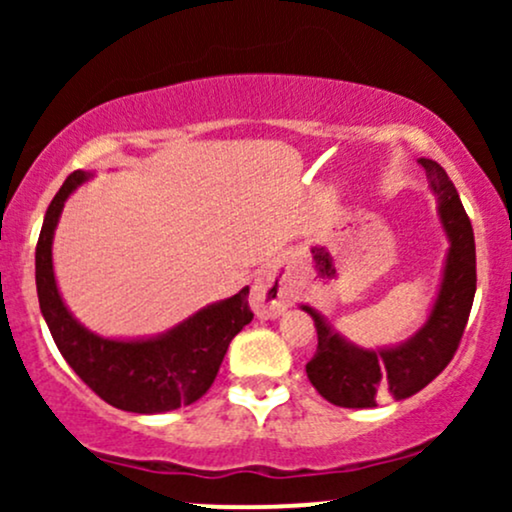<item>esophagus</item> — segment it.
I'll use <instances>...</instances> for the list:
<instances>
[{"instance_id":"esophagus-1","label":"esophagus","mask_w":512,"mask_h":512,"mask_svg":"<svg viewBox=\"0 0 512 512\" xmlns=\"http://www.w3.org/2000/svg\"><path fill=\"white\" fill-rule=\"evenodd\" d=\"M250 305L260 320H276L291 305V293L274 272H262L252 284Z\"/></svg>"}]
</instances>
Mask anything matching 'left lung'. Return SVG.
I'll return each mask as SVG.
<instances>
[{
    "instance_id": "1",
    "label": "left lung",
    "mask_w": 512,
    "mask_h": 512,
    "mask_svg": "<svg viewBox=\"0 0 512 512\" xmlns=\"http://www.w3.org/2000/svg\"><path fill=\"white\" fill-rule=\"evenodd\" d=\"M438 204V221L448 238L438 291L424 325L409 339L390 346H358L327 322L313 305L301 303L315 320L317 351L305 366L308 380L327 402L346 409H370L383 395L407 399L431 383L450 363L460 344L474 291L477 250L474 231L448 173L431 158H419Z\"/></svg>"
}]
</instances>
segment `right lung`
I'll return each mask as SVG.
<instances>
[{
	"label": "right lung",
	"instance_id": "obj_1",
	"mask_svg": "<svg viewBox=\"0 0 512 512\" xmlns=\"http://www.w3.org/2000/svg\"><path fill=\"white\" fill-rule=\"evenodd\" d=\"M93 173L74 170L45 211L35 248V286L40 313L64 361L113 407L132 414H163L197 402L214 383L228 344L252 320L248 286L226 301L199 308L170 330L151 337L117 339L88 330L72 315L57 289L52 240L64 202Z\"/></svg>",
	"mask_w": 512,
	"mask_h": 512
}]
</instances>
